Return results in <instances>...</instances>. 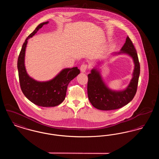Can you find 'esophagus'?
<instances>
[{
	"label": "esophagus",
	"instance_id": "obj_1",
	"mask_svg": "<svg viewBox=\"0 0 159 159\" xmlns=\"http://www.w3.org/2000/svg\"><path fill=\"white\" fill-rule=\"evenodd\" d=\"M88 67V66L86 64H82L81 66H80V71L82 73H84L87 69Z\"/></svg>",
	"mask_w": 159,
	"mask_h": 159
}]
</instances>
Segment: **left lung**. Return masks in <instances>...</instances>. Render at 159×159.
<instances>
[{
	"label": "left lung",
	"instance_id": "1",
	"mask_svg": "<svg viewBox=\"0 0 159 159\" xmlns=\"http://www.w3.org/2000/svg\"><path fill=\"white\" fill-rule=\"evenodd\" d=\"M121 53L129 55L134 63L132 78L125 89L114 91L110 89L104 82L100 71L97 67L92 68L91 73L88 75V98L92 105L98 110H112L121 108L130 102L136 94L140 66L136 49L128 36L120 51L113 53V55Z\"/></svg>",
	"mask_w": 159,
	"mask_h": 159
}]
</instances>
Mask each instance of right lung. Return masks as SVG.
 Wrapping results in <instances>:
<instances>
[{"label":"right lung","instance_id":"add662e5","mask_svg":"<svg viewBox=\"0 0 159 159\" xmlns=\"http://www.w3.org/2000/svg\"><path fill=\"white\" fill-rule=\"evenodd\" d=\"M48 23H40L25 39L17 62L20 86L24 95L31 102L43 107H55L62 103L66 96L68 83L80 73L77 67L64 68L52 79L45 82L36 80L27 74L25 67V53L28 40Z\"/></svg>","mask_w":159,"mask_h":159}]
</instances>
